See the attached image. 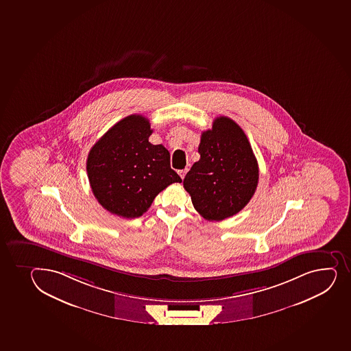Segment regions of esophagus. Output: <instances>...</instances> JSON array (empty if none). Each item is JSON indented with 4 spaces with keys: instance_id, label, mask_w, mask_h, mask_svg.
I'll return each mask as SVG.
<instances>
[{
    "instance_id": "34e87169",
    "label": "esophagus",
    "mask_w": 351,
    "mask_h": 351,
    "mask_svg": "<svg viewBox=\"0 0 351 351\" xmlns=\"http://www.w3.org/2000/svg\"><path fill=\"white\" fill-rule=\"evenodd\" d=\"M188 173V169L178 170V175L181 176L182 180L185 178V173Z\"/></svg>"
}]
</instances>
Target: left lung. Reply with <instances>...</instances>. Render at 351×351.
Listing matches in <instances>:
<instances>
[{
    "label": "left lung",
    "mask_w": 351,
    "mask_h": 351,
    "mask_svg": "<svg viewBox=\"0 0 351 351\" xmlns=\"http://www.w3.org/2000/svg\"><path fill=\"white\" fill-rule=\"evenodd\" d=\"M198 152L183 185L195 210L208 221L232 217L247 205L257 189V159L242 128L220 116L204 131Z\"/></svg>",
    "instance_id": "8db88e82"
}]
</instances>
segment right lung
Wrapping results in <instances>:
<instances>
[{
  "label": "right lung",
  "instance_id": "1",
  "mask_svg": "<svg viewBox=\"0 0 351 351\" xmlns=\"http://www.w3.org/2000/svg\"><path fill=\"white\" fill-rule=\"evenodd\" d=\"M152 132L149 121L134 114L112 125L90 148L86 162L90 189L110 213L141 217L160 192L181 183L170 168L168 149L148 141Z\"/></svg>",
  "mask_w": 351,
  "mask_h": 351
}]
</instances>
